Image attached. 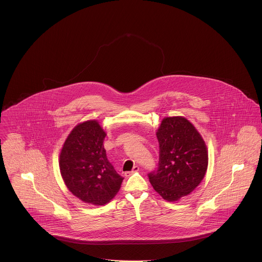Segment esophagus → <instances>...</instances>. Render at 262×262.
I'll return each instance as SVG.
<instances>
[{
	"instance_id": "34e87169",
	"label": "esophagus",
	"mask_w": 262,
	"mask_h": 262,
	"mask_svg": "<svg viewBox=\"0 0 262 262\" xmlns=\"http://www.w3.org/2000/svg\"><path fill=\"white\" fill-rule=\"evenodd\" d=\"M138 170H139V167L135 166L130 171H126V172H125V177H126V178H128L129 176H132V174H133V173H135V172H137Z\"/></svg>"
}]
</instances>
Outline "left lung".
<instances>
[{"label": "left lung", "mask_w": 262, "mask_h": 262, "mask_svg": "<svg viewBox=\"0 0 262 262\" xmlns=\"http://www.w3.org/2000/svg\"><path fill=\"white\" fill-rule=\"evenodd\" d=\"M160 156L156 170L148 173L153 188L163 199L178 201L196 188L208 168L206 143L187 119L165 118L157 134Z\"/></svg>", "instance_id": "left-lung-1"}]
</instances>
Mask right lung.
Listing matches in <instances>:
<instances>
[{"instance_id": "1", "label": "right lung", "mask_w": 262, "mask_h": 262, "mask_svg": "<svg viewBox=\"0 0 262 262\" xmlns=\"http://www.w3.org/2000/svg\"><path fill=\"white\" fill-rule=\"evenodd\" d=\"M105 136L97 121L79 124L66 138L59 157L67 188L84 203L96 206L113 199L124 179L107 159Z\"/></svg>"}]
</instances>
